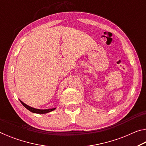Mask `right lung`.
Returning a JSON list of instances; mask_svg holds the SVG:
<instances>
[{
    "label": "right lung",
    "mask_w": 146,
    "mask_h": 146,
    "mask_svg": "<svg viewBox=\"0 0 146 146\" xmlns=\"http://www.w3.org/2000/svg\"><path fill=\"white\" fill-rule=\"evenodd\" d=\"M20 101H21L22 104H23L24 107L27 109V110L30 111L32 113H37V114H45V113L52 111L55 110L56 109V108H52V109H48V110H39V109H36V108H32V107H31V106H28L27 104H26L25 103H24L23 101H21V100H20Z\"/></svg>",
    "instance_id": "1"
}]
</instances>
